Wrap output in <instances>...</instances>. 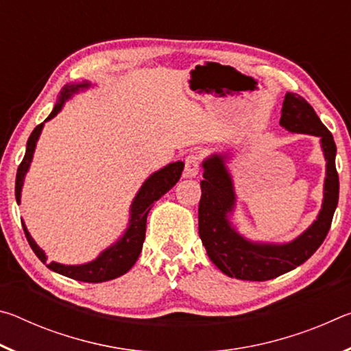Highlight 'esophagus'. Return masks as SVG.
I'll use <instances>...</instances> for the list:
<instances>
[{
  "instance_id": "esophagus-1",
  "label": "esophagus",
  "mask_w": 351,
  "mask_h": 351,
  "mask_svg": "<svg viewBox=\"0 0 351 351\" xmlns=\"http://www.w3.org/2000/svg\"><path fill=\"white\" fill-rule=\"evenodd\" d=\"M201 167V156L198 153H190L186 158V165H184V176L193 178L198 175Z\"/></svg>"
}]
</instances>
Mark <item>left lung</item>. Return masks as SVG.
Instances as JSON below:
<instances>
[{
  "label": "left lung",
  "mask_w": 351,
  "mask_h": 351,
  "mask_svg": "<svg viewBox=\"0 0 351 351\" xmlns=\"http://www.w3.org/2000/svg\"><path fill=\"white\" fill-rule=\"evenodd\" d=\"M280 125L291 133L313 134L320 138L326 161L322 209L310 228L293 241L283 245L254 243L237 232L229 221V215L235 207V192L232 176L226 167L228 154H212L203 162L204 180L201 181L198 209L201 241L213 265L226 276L240 280H271L305 263L328 234L339 199L335 139L328 128L320 122L313 106L299 94L287 93L282 106Z\"/></svg>",
  "instance_id": "obj_1"
}]
</instances>
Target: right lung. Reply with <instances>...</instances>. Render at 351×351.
Returning <instances> with one entry per match:
<instances>
[{
	"label": "right lung",
	"mask_w": 351,
	"mask_h": 351,
	"mask_svg": "<svg viewBox=\"0 0 351 351\" xmlns=\"http://www.w3.org/2000/svg\"><path fill=\"white\" fill-rule=\"evenodd\" d=\"M86 88H90V83L88 82L69 83V85H64L63 90L60 91L58 102L56 104L54 110L51 111V114L47 116L46 121L56 117L63 108L64 102H66L73 94L79 93L82 90H86ZM45 122L35 127L31 136H29L27 145H26V154L25 158H23L19 170H16L15 198L19 204L21 198L23 184H25V176L29 170V165L32 162L35 145H37V141L40 138L41 130H43ZM182 170H184V162L181 161L171 162L169 165H165L164 169L154 171L148 180H145V182L142 184V187L139 189L138 195H136L133 199L132 209H130V223H128L127 230L123 232L121 239L114 243V245L106 247L96 260H93L90 263H85V265H62V263H56V261H51V263L46 265L47 268L58 272V274H62L64 277L74 278V280H79V282H88V283H100V282L112 280V278L125 274L127 271L132 269V266L136 263V260H138L139 254L142 251V245H144V240H145L147 215L148 212H150L153 203L161 198L162 195L167 193L169 190L173 187L178 181H180ZM23 229H25L26 239L29 241V245H31L32 251L35 252V255H37L43 263H46V258H47L46 254L43 252V249H40L37 243L34 241L31 234L27 232L25 223H23Z\"/></svg>",
	"instance_id": "add662e5"
}]
</instances>
